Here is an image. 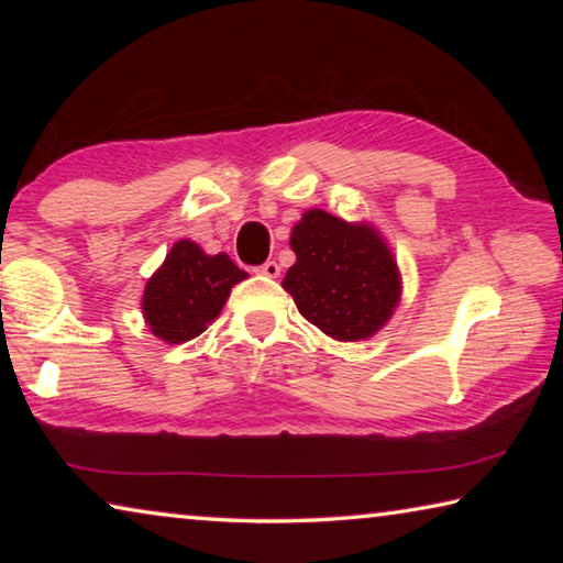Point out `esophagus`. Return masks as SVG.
Instances as JSON below:
<instances>
[{"label":"esophagus","mask_w":563,"mask_h":563,"mask_svg":"<svg viewBox=\"0 0 563 563\" xmlns=\"http://www.w3.org/2000/svg\"><path fill=\"white\" fill-rule=\"evenodd\" d=\"M258 273L261 275H265V278H278L280 275V265L275 263V261H265L261 268H258Z\"/></svg>","instance_id":"obj_1"}]
</instances>
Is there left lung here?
Wrapping results in <instances>:
<instances>
[{
	"mask_svg": "<svg viewBox=\"0 0 563 563\" xmlns=\"http://www.w3.org/2000/svg\"><path fill=\"white\" fill-rule=\"evenodd\" d=\"M295 265L283 288L300 316L330 338L355 342L385 325L399 300V273L387 245L367 225L308 211L292 228Z\"/></svg>",
	"mask_w": 563,
	"mask_h": 563,
	"instance_id": "left-lung-1",
	"label": "left lung"
}]
</instances>
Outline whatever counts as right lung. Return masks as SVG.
Returning <instances> with one entry per match:
<instances>
[{
	"label": "right lung",
	"instance_id": "add662e5",
	"mask_svg": "<svg viewBox=\"0 0 563 563\" xmlns=\"http://www.w3.org/2000/svg\"><path fill=\"white\" fill-rule=\"evenodd\" d=\"M243 278L247 273L225 253L206 255L196 243L178 241L146 285L144 316L151 332L170 345L201 335Z\"/></svg>",
	"mask_w": 563,
	"mask_h": 563
}]
</instances>
